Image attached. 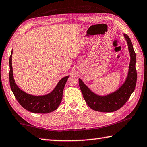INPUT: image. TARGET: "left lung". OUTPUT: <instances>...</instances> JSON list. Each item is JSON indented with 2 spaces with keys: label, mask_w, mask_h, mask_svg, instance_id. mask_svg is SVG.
Listing matches in <instances>:
<instances>
[{
  "label": "left lung",
  "mask_w": 147,
  "mask_h": 147,
  "mask_svg": "<svg viewBox=\"0 0 147 147\" xmlns=\"http://www.w3.org/2000/svg\"><path fill=\"white\" fill-rule=\"evenodd\" d=\"M124 36L128 43L130 54V62L127 78L120 88L114 93L106 96H99L93 93L81 79H79V86L84 100L89 108L93 110L100 112H113L117 110L128 101L135 89L137 82L136 56L130 38L126 34H124Z\"/></svg>",
  "instance_id": "1"
}]
</instances>
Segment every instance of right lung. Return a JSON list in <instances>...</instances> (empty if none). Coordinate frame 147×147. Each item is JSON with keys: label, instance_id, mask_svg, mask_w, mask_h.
Returning <instances> with one entry per match:
<instances>
[{"label": "right lung", "instance_id": "1", "mask_svg": "<svg viewBox=\"0 0 147 147\" xmlns=\"http://www.w3.org/2000/svg\"><path fill=\"white\" fill-rule=\"evenodd\" d=\"M12 52L9 57V79L11 91L18 102L23 108L32 113H48L57 109L61 103L63 91L69 76L61 78L54 90L43 96H34L22 91L15 83L11 65Z\"/></svg>", "mask_w": 147, "mask_h": 147}]
</instances>
